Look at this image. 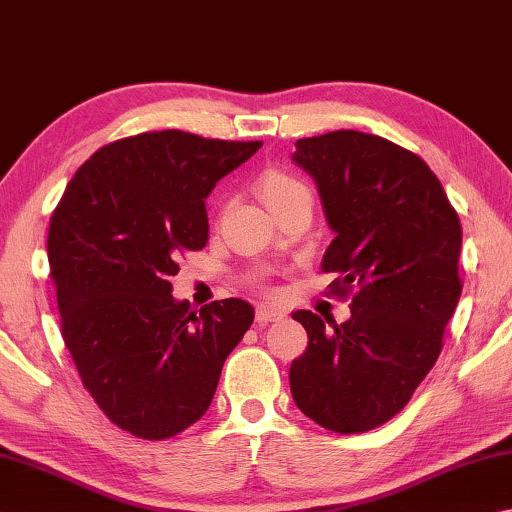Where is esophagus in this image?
I'll list each match as a JSON object with an SVG mask.
<instances>
[{
    "label": "esophagus",
    "mask_w": 512,
    "mask_h": 512,
    "mask_svg": "<svg viewBox=\"0 0 512 512\" xmlns=\"http://www.w3.org/2000/svg\"><path fill=\"white\" fill-rule=\"evenodd\" d=\"M279 319H283V312L272 308V306H261V308L256 310V321H258V324H261V326L270 324V321H279Z\"/></svg>",
    "instance_id": "esophagus-1"
}]
</instances>
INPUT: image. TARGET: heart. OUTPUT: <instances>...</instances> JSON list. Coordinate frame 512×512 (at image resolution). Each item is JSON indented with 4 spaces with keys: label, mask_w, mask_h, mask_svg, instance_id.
Returning <instances> with one entry per match:
<instances>
[{
    "label": "heart",
    "mask_w": 512,
    "mask_h": 512,
    "mask_svg": "<svg viewBox=\"0 0 512 512\" xmlns=\"http://www.w3.org/2000/svg\"><path fill=\"white\" fill-rule=\"evenodd\" d=\"M308 188L303 186L297 177H292L283 170H267V173L258 179V193H261V200L265 202L267 209L283 200H288L292 195L306 193Z\"/></svg>",
    "instance_id": "b5f03b06"
}]
</instances>
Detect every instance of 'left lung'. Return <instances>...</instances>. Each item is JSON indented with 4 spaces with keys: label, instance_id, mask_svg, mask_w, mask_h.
<instances>
[{
    "label": "left lung",
    "instance_id": "1",
    "mask_svg": "<svg viewBox=\"0 0 512 512\" xmlns=\"http://www.w3.org/2000/svg\"><path fill=\"white\" fill-rule=\"evenodd\" d=\"M292 161L315 179L335 233L321 270L342 274L337 294L357 290L344 324L292 315L308 333L290 366L292 398L330 432H369L407 405L441 355L461 297V222L425 161L375 134L299 139Z\"/></svg>",
    "mask_w": 512,
    "mask_h": 512
}]
</instances>
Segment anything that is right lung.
<instances>
[{
  "mask_svg": "<svg viewBox=\"0 0 512 512\" xmlns=\"http://www.w3.org/2000/svg\"><path fill=\"white\" fill-rule=\"evenodd\" d=\"M261 141L143 132L76 170L51 215L47 254L62 339L116 427L161 441L197 423L222 364L254 321L242 299H173L182 251L209 240L204 200Z\"/></svg>",
  "mask_w": 512,
  "mask_h": 512,
  "instance_id": "1",
  "label": "right lung"
}]
</instances>
